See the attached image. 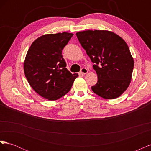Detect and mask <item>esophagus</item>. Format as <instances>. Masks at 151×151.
<instances>
[{"label":"esophagus","mask_w":151,"mask_h":151,"mask_svg":"<svg viewBox=\"0 0 151 151\" xmlns=\"http://www.w3.org/2000/svg\"><path fill=\"white\" fill-rule=\"evenodd\" d=\"M81 74H87V73H88V69H87L86 68H84V67L82 68L81 70Z\"/></svg>","instance_id":"1"}]
</instances>
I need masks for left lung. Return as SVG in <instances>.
Segmentation results:
<instances>
[{
  "label": "left lung",
  "mask_w": 151,
  "mask_h": 151,
  "mask_svg": "<svg viewBox=\"0 0 151 151\" xmlns=\"http://www.w3.org/2000/svg\"><path fill=\"white\" fill-rule=\"evenodd\" d=\"M81 46L94 64L98 83L93 92L104 99H115L130 85L134 58L120 36L106 30H87L76 33Z\"/></svg>",
  "instance_id": "1"
}]
</instances>
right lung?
<instances>
[{"label":"right lung","instance_id":"obj_1","mask_svg":"<svg viewBox=\"0 0 151 151\" xmlns=\"http://www.w3.org/2000/svg\"><path fill=\"white\" fill-rule=\"evenodd\" d=\"M72 36L66 32L43 35L34 41L27 52L25 76L31 88L44 98L54 101L62 98L78 77L67 69L62 55Z\"/></svg>","mask_w":151,"mask_h":151}]
</instances>
